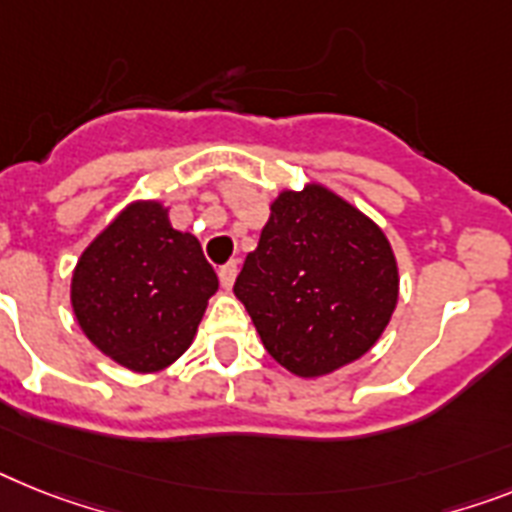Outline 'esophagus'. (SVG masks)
Here are the masks:
<instances>
[{"instance_id":"esophagus-1","label":"esophagus","mask_w":512,"mask_h":512,"mask_svg":"<svg viewBox=\"0 0 512 512\" xmlns=\"http://www.w3.org/2000/svg\"><path fill=\"white\" fill-rule=\"evenodd\" d=\"M236 273H239V263H236V260H231V263H226L221 270H218V278H221L223 289L229 291L231 286H234Z\"/></svg>"}]
</instances>
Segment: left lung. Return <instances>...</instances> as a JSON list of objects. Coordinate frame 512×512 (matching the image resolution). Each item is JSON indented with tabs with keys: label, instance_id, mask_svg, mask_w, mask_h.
<instances>
[{
	"label": "left lung",
	"instance_id": "left-lung-1",
	"mask_svg": "<svg viewBox=\"0 0 512 512\" xmlns=\"http://www.w3.org/2000/svg\"><path fill=\"white\" fill-rule=\"evenodd\" d=\"M385 231L320 182L281 190L234 283L268 354L312 380L362 359L398 304Z\"/></svg>",
	"mask_w": 512,
	"mask_h": 512
}]
</instances>
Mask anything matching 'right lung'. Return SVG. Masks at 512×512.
I'll use <instances>...</instances> for the list:
<instances>
[{"instance_id": "obj_1", "label": "right lung", "mask_w": 512, "mask_h": 512, "mask_svg": "<svg viewBox=\"0 0 512 512\" xmlns=\"http://www.w3.org/2000/svg\"><path fill=\"white\" fill-rule=\"evenodd\" d=\"M216 270L161 200H132L83 249L70 302L93 346L132 372H158L190 349Z\"/></svg>"}]
</instances>
